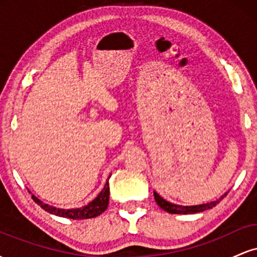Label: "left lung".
Returning a JSON list of instances; mask_svg holds the SVG:
<instances>
[{"mask_svg": "<svg viewBox=\"0 0 257 257\" xmlns=\"http://www.w3.org/2000/svg\"><path fill=\"white\" fill-rule=\"evenodd\" d=\"M155 194V200L156 203L161 206L163 210L168 211V213L170 214H196V213H200V211H204V210H208V209H211L214 208L215 205L219 204L220 200L223 198V197H226L225 193L223 196H221L219 199L214 200V202H210V203H206V204H200V205H191V206H185V205H176V204H173V203L170 202H167L166 199L162 198L161 196L157 192H153Z\"/></svg>", "mask_w": 257, "mask_h": 257, "instance_id": "obj_1", "label": "left lung"}]
</instances>
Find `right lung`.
<instances>
[{
	"mask_svg": "<svg viewBox=\"0 0 257 257\" xmlns=\"http://www.w3.org/2000/svg\"><path fill=\"white\" fill-rule=\"evenodd\" d=\"M110 176H108V178H110ZM108 198H110V186H108V180L106 181L104 188H102L101 192L98 194V197H96L95 199L91 200L90 203H88L87 205L82 206V208L59 209L55 208V206L44 204L43 202H41V200L36 198V197L32 196V199H34L41 208L44 209L46 211H48L49 214L57 215V216L61 217H67V219L71 220H84L99 216L100 214H102L106 209H107Z\"/></svg>",
	"mask_w": 257,
	"mask_h": 257,
	"instance_id": "right-lung-1",
	"label": "right lung"
}]
</instances>
